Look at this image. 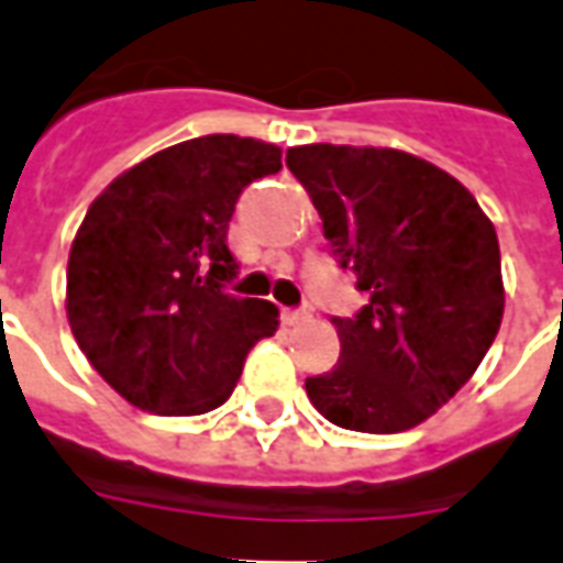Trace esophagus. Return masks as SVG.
Here are the masks:
<instances>
[{
	"instance_id": "esophagus-1",
	"label": "esophagus",
	"mask_w": 563,
	"mask_h": 563,
	"mask_svg": "<svg viewBox=\"0 0 563 563\" xmlns=\"http://www.w3.org/2000/svg\"><path fill=\"white\" fill-rule=\"evenodd\" d=\"M307 319H310V310H305V307L301 310H283V322L286 325H301Z\"/></svg>"
}]
</instances>
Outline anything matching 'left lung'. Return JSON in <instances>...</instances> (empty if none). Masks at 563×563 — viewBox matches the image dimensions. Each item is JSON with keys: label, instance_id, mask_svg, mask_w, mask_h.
Here are the masks:
<instances>
[{"label": "left lung", "instance_id": "1", "mask_svg": "<svg viewBox=\"0 0 563 563\" xmlns=\"http://www.w3.org/2000/svg\"><path fill=\"white\" fill-rule=\"evenodd\" d=\"M322 217L341 268L367 305L331 317L338 365L307 377L329 422L395 434L424 422L473 377L504 319L500 246L464 186L391 147L305 144L286 150Z\"/></svg>", "mask_w": 563, "mask_h": 563}]
</instances>
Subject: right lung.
Segmentation results:
<instances>
[{
    "mask_svg": "<svg viewBox=\"0 0 563 563\" xmlns=\"http://www.w3.org/2000/svg\"><path fill=\"white\" fill-rule=\"evenodd\" d=\"M280 156L238 135L180 141L90 205L68 253V325L129 404L208 413L232 395L256 341L277 331L271 301L225 292L238 277L225 234L244 186L280 172Z\"/></svg>",
    "mask_w": 563,
    "mask_h": 563,
    "instance_id": "obj_1",
    "label": "right lung"
}]
</instances>
